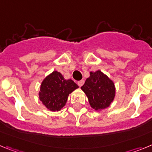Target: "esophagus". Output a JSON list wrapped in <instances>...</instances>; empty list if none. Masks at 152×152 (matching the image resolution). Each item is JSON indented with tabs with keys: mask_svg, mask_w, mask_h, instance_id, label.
Returning a JSON list of instances; mask_svg holds the SVG:
<instances>
[{
	"mask_svg": "<svg viewBox=\"0 0 152 152\" xmlns=\"http://www.w3.org/2000/svg\"><path fill=\"white\" fill-rule=\"evenodd\" d=\"M77 84H78V86H79L81 87L82 86H83L84 84V80H80V81L78 82Z\"/></svg>",
	"mask_w": 152,
	"mask_h": 152,
	"instance_id": "esophagus-1",
	"label": "esophagus"
}]
</instances>
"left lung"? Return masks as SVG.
<instances>
[{
    "mask_svg": "<svg viewBox=\"0 0 152 152\" xmlns=\"http://www.w3.org/2000/svg\"><path fill=\"white\" fill-rule=\"evenodd\" d=\"M81 89L87 96L91 107L102 111L110 106L115 96L114 82L100 70L90 72Z\"/></svg>",
    "mask_w": 152,
    "mask_h": 152,
    "instance_id": "left-lung-1",
    "label": "left lung"
}]
</instances>
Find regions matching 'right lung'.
I'll return each mask as SVG.
<instances>
[{
    "label": "right lung",
    "mask_w": 152,
    "mask_h": 152,
    "mask_svg": "<svg viewBox=\"0 0 152 152\" xmlns=\"http://www.w3.org/2000/svg\"><path fill=\"white\" fill-rule=\"evenodd\" d=\"M78 88L72 80H66L60 72L55 70L42 81L38 95L47 109L58 112L65 106L69 95Z\"/></svg>",
    "instance_id": "right-lung-1"
}]
</instances>
